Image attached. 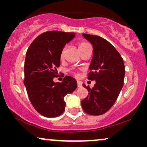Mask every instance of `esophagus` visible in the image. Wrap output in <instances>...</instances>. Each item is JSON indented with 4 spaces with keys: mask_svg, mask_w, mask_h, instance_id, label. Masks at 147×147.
I'll list each match as a JSON object with an SVG mask.
<instances>
[{
    "mask_svg": "<svg viewBox=\"0 0 147 147\" xmlns=\"http://www.w3.org/2000/svg\"><path fill=\"white\" fill-rule=\"evenodd\" d=\"M77 84H78V88H82V82H80V81H77Z\"/></svg>",
    "mask_w": 147,
    "mask_h": 147,
    "instance_id": "obj_1",
    "label": "esophagus"
}]
</instances>
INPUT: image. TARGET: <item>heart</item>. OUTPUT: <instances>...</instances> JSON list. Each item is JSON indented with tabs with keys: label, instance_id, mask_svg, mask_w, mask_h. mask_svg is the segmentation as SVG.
<instances>
[{
	"label": "heart",
	"instance_id": "heart-1",
	"mask_svg": "<svg viewBox=\"0 0 147 147\" xmlns=\"http://www.w3.org/2000/svg\"><path fill=\"white\" fill-rule=\"evenodd\" d=\"M90 46L88 43H86L85 41H80L79 43H78V47H79L80 51L82 53L84 51H85L86 49H88V47H90ZM65 47H64L63 49H62L61 53H60V58L61 59H63L64 57V54H65Z\"/></svg>",
	"mask_w": 147,
	"mask_h": 147
}]
</instances>
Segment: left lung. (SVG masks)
<instances>
[{"label": "left lung", "instance_id": "1", "mask_svg": "<svg viewBox=\"0 0 147 147\" xmlns=\"http://www.w3.org/2000/svg\"><path fill=\"white\" fill-rule=\"evenodd\" d=\"M93 46V57L88 79L95 80L92 88L85 84L88 95L82 101L84 112L90 115H101L108 111L124 85L125 67L121 55L113 45L97 35L82 34Z\"/></svg>", "mask_w": 147, "mask_h": 147}]
</instances>
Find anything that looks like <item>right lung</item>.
I'll list each match as a JSON object with an SVG mask.
<instances>
[{
	"label": "right lung",
	"instance_id": "obj_1",
	"mask_svg": "<svg viewBox=\"0 0 147 147\" xmlns=\"http://www.w3.org/2000/svg\"><path fill=\"white\" fill-rule=\"evenodd\" d=\"M74 37V33L47 31L32 42L26 53L24 85L34 108L45 117L63 114L64 97L77 88V82L71 76H65L61 83L53 82L61 50Z\"/></svg>",
	"mask_w": 147,
	"mask_h": 147
}]
</instances>
